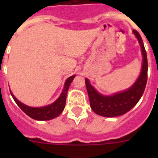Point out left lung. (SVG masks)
Instances as JSON below:
<instances>
[{
  "mask_svg": "<svg viewBox=\"0 0 158 158\" xmlns=\"http://www.w3.org/2000/svg\"><path fill=\"white\" fill-rule=\"evenodd\" d=\"M133 33L140 44L142 54V70L133 85L124 91L116 93L111 96H104L96 91V89L91 85L89 79L85 78V85L90 106L97 115L104 117H116L123 115L136 105L144 93L147 82V56L139 33L135 30H133Z\"/></svg>",
  "mask_w": 158,
  "mask_h": 158,
  "instance_id": "8db88e82",
  "label": "left lung"
}]
</instances>
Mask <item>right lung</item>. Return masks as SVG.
<instances>
[{
  "label": "right lung",
  "instance_id": "1",
  "mask_svg": "<svg viewBox=\"0 0 158 158\" xmlns=\"http://www.w3.org/2000/svg\"><path fill=\"white\" fill-rule=\"evenodd\" d=\"M74 77L75 75H73V76L69 77V78H67V80L65 82V85H64L63 90H62V93L59 96V97L54 103H52L51 104H49L47 106H44V107H33L25 105L24 104L19 101L14 96L12 92L10 91V93L13 100H15V102L17 104V105L20 107V109L26 115H27L31 118H34L35 120H50V119H53V118L58 117L63 111L65 106V101H66L67 92H68L69 85L72 83Z\"/></svg>",
  "mask_w": 158,
  "mask_h": 158
}]
</instances>
